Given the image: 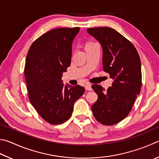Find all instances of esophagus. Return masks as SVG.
I'll return each mask as SVG.
<instances>
[{"label": "esophagus", "instance_id": "34e87169", "mask_svg": "<svg viewBox=\"0 0 159 159\" xmlns=\"http://www.w3.org/2000/svg\"><path fill=\"white\" fill-rule=\"evenodd\" d=\"M85 88L86 90H88V91L92 90V86H91L90 84H89V83H87V84H86V85H85Z\"/></svg>", "mask_w": 159, "mask_h": 159}]
</instances>
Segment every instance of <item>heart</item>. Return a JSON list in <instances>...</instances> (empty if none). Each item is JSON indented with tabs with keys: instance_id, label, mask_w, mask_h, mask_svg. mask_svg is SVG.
<instances>
[{
	"instance_id": "obj_1",
	"label": "heart",
	"mask_w": 159,
	"mask_h": 159,
	"mask_svg": "<svg viewBox=\"0 0 159 159\" xmlns=\"http://www.w3.org/2000/svg\"><path fill=\"white\" fill-rule=\"evenodd\" d=\"M92 42H88V43H87V44H86V45H85V47L86 46H88V45H89V44H92Z\"/></svg>"
}]
</instances>
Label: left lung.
I'll use <instances>...</instances> for the list:
<instances>
[{"mask_svg": "<svg viewBox=\"0 0 159 159\" xmlns=\"http://www.w3.org/2000/svg\"><path fill=\"white\" fill-rule=\"evenodd\" d=\"M87 31L102 45L103 71L113 80L107 90L99 85L92 86L98 95L92 111L98 122L113 125L127 117L140 92V56L131 42L111 28H88Z\"/></svg>", "mask_w": 159, "mask_h": 159, "instance_id": "1", "label": "left lung"}]
</instances>
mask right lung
Returning a JSON list of instances; mask_svg holds the SVG:
<instances>
[{
    "label": "right lung",
    "instance_id": "right-lung-1",
    "mask_svg": "<svg viewBox=\"0 0 159 159\" xmlns=\"http://www.w3.org/2000/svg\"><path fill=\"white\" fill-rule=\"evenodd\" d=\"M80 28H60L42 34L28 52L24 74L31 104L43 119L60 125L70 119L85 88L64 85L63 72L71 65L72 43Z\"/></svg>",
    "mask_w": 159,
    "mask_h": 159
}]
</instances>
